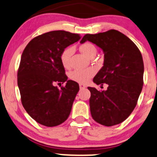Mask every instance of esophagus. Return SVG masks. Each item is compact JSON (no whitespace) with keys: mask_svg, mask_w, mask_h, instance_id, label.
I'll return each instance as SVG.
<instances>
[{"mask_svg":"<svg viewBox=\"0 0 157 157\" xmlns=\"http://www.w3.org/2000/svg\"><path fill=\"white\" fill-rule=\"evenodd\" d=\"M80 89H86V86L85 85H84V84H82V83H80Z\"/></svg>","mask_w":157,"mask_h":157,"instance_id":"34e87169","label":"esophagus"}]
</instances>
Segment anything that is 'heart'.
Instances as JSON below:
<instances>
[{"instance_id":"b5f03b06","label":"heart","mask_w":157,"mask_h":157,"mask_svg":"<svg viewBox=\"0 0 157 157\" xmlns=\"http://www.w3.org/2000/svg\"><path fill=\"white\" fill-rule=\"evenodd\" d=\"M80 51L85 56H90L92 53H96V48L92 44L89 42H86L82 44L80 47ZM73 48L69 47L65 48L60 56L61 63L65 68H68L70 65V58L73 53ZM95 73V69L93 68H89L86 69L75 70L71 71L69 75V77L72 80L76 82L86 83L92 78V77Z\"/></svg>"}]
</instances>
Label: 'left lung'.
I'll use <instances>...</instances> for the list:
<instances>
[{"label":"left lung","mask_w":157,"mask_h":157,"mask_svg":"<svg viewBox=\"0 0 157 157\" xmlns=\"http://www.w3.org/2000/svg\"><path fill=\"white\" fill-rule=\"evenodd\" d=\"M92 42L103 51L104 65L93 79L106 90L88 87L91 115L98 123L114 126L124 121L136 107L143 86L144 63L137 46L124 34L110 30L86 34L80 43Z\"/></svg>","instance_id":"obj_1"}]
</instances>
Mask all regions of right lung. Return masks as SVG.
Listing matches in <instances>:
<instances>
[{"instance_id":"1","label":"right lung","mask_w":157,"mask_h":157,"mask_svg":"<svg viewBox=\"0 0 157 157\" xmlns=\"http://www.w3.org/2000/svg\"><path fill=\"white\" fill-rule=\"evenodd\" d=\"M79 34L65 30L45 33L33 39L22 53L18 71L21 103L27 113L40 124L55 127L69 116L79 85L68 80L60 56ZM67 82L59 90L55 82Z\"/></svg>"}]
</instances>
